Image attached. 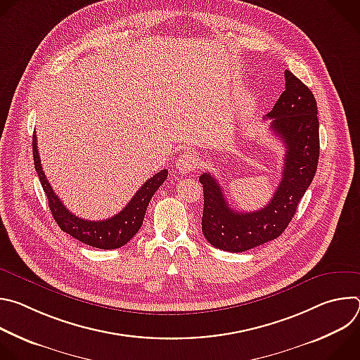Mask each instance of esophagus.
<instances>
[{
  "instance_id": "obj_1",
  "label": "esophagus",
  "mask_w": 360,
  "mask_h": 360,
  "mask_svg": "<svg viewBox=\"0 0 360 360\" xmlns=\"http://www.w3.org/2000/svg\"><path fill=\"white\" fill-rule=\"evenodd\" d=\"M199 167V158L192 152H185L176 160V169L181 174H189Z\"/></svg>"
}]
</instances>
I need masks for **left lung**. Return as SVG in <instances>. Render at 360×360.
I'll use <instances>...</instances> for the list:
<instances>
[{
	"instance_id": "1",
	"label": "left lung",
	"mask_w": 360,
	"mask_h": 360,
	"mask_svg": "<svg viewBox=\"0 0 360 360\" xmlns=\"http://www.w3.org/2000/svg\"><path fill=\"white\" fill-rule=\"evenodd\" d=\"M285 91L265 120L285 146L282 179L265 208L236 212L229 207L219 182L203 172L202 232L222 250L243 252L276 239L292 221L300 198L309 188L319 161V121L316 99L290 71H285Z\"/></svg>"
}]
</instances>
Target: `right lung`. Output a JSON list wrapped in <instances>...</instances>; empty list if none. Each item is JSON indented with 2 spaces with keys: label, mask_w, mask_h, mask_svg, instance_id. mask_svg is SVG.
Instances as JSON below:
<instances>
[{
  "label": "right lung",
  "mask_w": 360,
  "mask_h": 360,
  "mask_svg": "<svg viewBox=\"0 0 360 360\" xmlns=\"http://www.w3.org/2000/svg\"><path fill=\"white\" fill-rule=\"evenodd\" d=\"M32 155L35 171L41 181L42 189L48 198L49 210L53 212V217L58 226L72 238L78 239L79 242L99 249H117L124 246L134 238V235L139 231L143 222L149 200L168 176V171L162 169L157 175L149 178L138 189V192L128 202L127 207L112 218L104 221H85L71 214L65 208V205L61 202V199L57 196L54 189L51 188L42 171L35 132L32 135Z\"/></svg>",
  "instance_id": "right-lung-1"
}]
</instances>
